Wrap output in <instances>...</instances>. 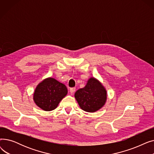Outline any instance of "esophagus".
<instances>
[{"label": "esophagus", "mask_w": 154, "mask_h": 154, "mask_svg": "<svg viewBox=\"0 0 154 154\" xmlns=\"http://www.w3.org/2000/svg\"><path fill=\"white\" fill-rule=\"evenodd\" d=\"M75 92V87H72V88H70V92L71 94L74 93Z\"/></svg>", "instance_id": "esophagus-1"}]
</instances>
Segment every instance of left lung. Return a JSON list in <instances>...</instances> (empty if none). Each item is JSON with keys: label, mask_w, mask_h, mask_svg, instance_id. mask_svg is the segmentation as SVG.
<instances>
[{"label": "left lung", "mask_w": 154, "mask_h": 154, "mask_svg": "<svg viewBox=\"0 0 154 154\" xmlns=\"http://www.w3.org/2000/svg\"><path fill=\"white\" fill-rule=\"evenodd\" d=\"M75 98L82 110L94 112L104 106L107 99V92L97 80L92 77L84 88L76 91Z\"/></svg>", "instance_id": "1"}]
</instances>
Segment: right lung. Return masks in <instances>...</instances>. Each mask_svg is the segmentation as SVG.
I'll list each match as a JSON object with an SVG mask.
<instances>
[{
    "label": "right lung",
    "instance_id": "add662e5",
    "mask_svg": "<svg viewBox=\"0 0 154 154\" xmlns=\"http://www.w3.org/2000/svg\"><path fill=\"white\" fill-rule=\"evenodd\" d=\"M67 94L64 84L54 78H47L36 87L34 100L37 106L45 111H51L58 106L59 102Z\"/></svg>",
    "mask_w": 154,
    "mask_h": 154
}]
</instances>
